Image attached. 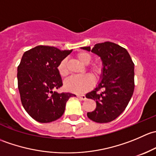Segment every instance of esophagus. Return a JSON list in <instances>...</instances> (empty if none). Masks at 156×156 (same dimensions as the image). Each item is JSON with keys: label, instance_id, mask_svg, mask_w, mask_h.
<instances>
[{"label": "esophagus", "instance_id": "1", "mask_svg": "<svg viewBox=\"0 0 156 156\" xmlns=\"http://www.w3.org/2000/svg\"><path fill=\"white\" fill-rule=\"evenodd\" d=\"M77 97H78V98H79L80 100H85L86 99H87V98H86L85 95H78Z\"/></svg>", "mask_w": 156, "mask_h": 156}]
</instances>
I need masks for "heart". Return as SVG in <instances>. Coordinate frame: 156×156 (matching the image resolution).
<instances>
[{
  "label": "heart",
  "instance_id": "b5f03b06",
  "mask_svg": "<svg viewBox=\"0 0 156 156\" xmlns=\"http://www.w3.org/2000/svg\"><path fill=\"white\" fill-rule=\"evenodd\" d=\"M77 59L82 64H88L90 62L92 56L90 53L86 52H81L77 55ZM58 72L59 75L62 77H65L68 75L69 72L67 69V61L66 59H62L59 62L57 67ZM89 71L96 77L100 76L102 72V67L100 64L94 63L89 68ZM65 88L68 91L75 93V94H83L90 89L94 86V79L92 76L90 75H84L82 76H72L66 80Z\"/></svg>",
  "mask_w": 156,
  "mask_h": 156
}]
</instances>
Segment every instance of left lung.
I'll list each match as a JSON object with an SVG mask.
<instances>
[{"instance_id":"8db88e82","label":"left lung","mask_w":156,"mask_h":156,"mask_svg":"<svg viewBox=\"0 0 156 156\" xmlns=\"http://www.w3.org/2000/svg\"><path fill=\"white\" fill-rule=\"evenodd\" d=\"M100 56L103 62L100 82L86 97L95 100L94 111L87 112L90 120L108 123L119 117L127 107L134 90V64L125 48L112 42L81 48ZM99 90L101 91L98 93Z\"/></svg>"}]
</instances>
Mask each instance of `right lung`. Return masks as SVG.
Segmentation results:
<instances>
[{"mask_svg": "<svg viewBox=\"0 0 156 156\" xmlns=\"http://www.w3.org/2000/svg\"><path fill=\"white\" fill-rule=\"evenodd\" d=\"M72 50L37 46L26 51L17 69L18 88L23 106L41 123L57 120L63 115L71 93L53 91L62 86L57 67Z\"/></svg>", "mask_w": 156, "mask_h": 156, "instance_id": "obj_1", "label": "right lung"}]
</instances>
